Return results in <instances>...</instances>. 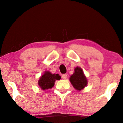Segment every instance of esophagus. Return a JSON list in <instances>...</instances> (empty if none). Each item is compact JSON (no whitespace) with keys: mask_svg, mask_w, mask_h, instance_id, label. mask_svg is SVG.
<instances>
[{"mask_svg":"<svg viewBox=\"0 0 123 123\" xmlns=\"http://www.w3.org/2000/svg\"><path fill=\"white\" fill-rule=\"evenodd\" d=\"M62 78H63V79H64V80H66V79L67 78V75L66 74H64L62 75Z\"/></svg>","mask_w":123,"mask_h":123,"instance_id":"1","label":"esophagus"}]
</instances>
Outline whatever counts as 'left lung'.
<instances>
[{
	"instance_id": "8db88e82",
	"label": "left lung",
	"mask_w": 123,
	"mask_h": 123,
	"mask_svg": "<svg viewBox=\"0 0 123 123\" xmlns=\"http://www.w3.org/2000/svg\"><path fill=\"white\" fill-rule=\"evenodd\" d=\"M69 80L74 88L78 91L84 89L88 84L82 69L79 67H76L75 68L74 73L70 76Z\"/></svg>"
}]
</instances>
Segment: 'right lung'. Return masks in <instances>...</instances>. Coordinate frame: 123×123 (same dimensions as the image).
Listing matches in <instances>:
<instances>
[{"mask_svg": "<svg viewBox=\"0 0 123 123\" xmlns=\"http://www.w3.org/2000/svg\"><path fill=\"white\" fill-rule=\"evenodd\" d=\"M61 79L58 74H51L49 71L44 72V74L38 80V84L42 90L52 88L55 85L56 80H59Z\"/></svg>", "mask_w": 123, "mask_h": 123, "instance_id": "add662e5", "label": "right lung"}]
</instances>
